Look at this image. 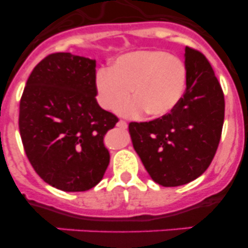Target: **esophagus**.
I'll list each match as a JSON object with an SVG mask.
<instances>
[{"label": "esophagus", "instance_id": "esophagus-1", "mask_svg": "<svg viewBox=\"0 0 248 248\" xmlns=\"http://www.w3.org/2000/svg\"><path fill=\"white\" fill-rule=\"evenodd\" d=\"M117 126H118V128H120V129H126V128H128V124H126L124 120H119V122L117 123Z\"/></svg>", "mask_w": 248, "mask_h": 248}]
</instances>
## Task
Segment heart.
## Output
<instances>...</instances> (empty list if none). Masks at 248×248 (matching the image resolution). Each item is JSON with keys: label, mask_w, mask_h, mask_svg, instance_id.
I'll return each mask as SVG.
<instances>
[{"label": "heart", "mask_w": 248, "mask_h": 248, "mask_svg": "<svg viewBox=\"0 0 248 248\" xmlns=\"http://www.w3.org/2000/svg\"><path fill=\"white\" fill-rule=\"evenodd\" d=\"M185 85L184 62L164 50L123 54L110 69L98 72L95 79L98 100L105 109H113L125 100L131 89L135 98L119 105L118 111L133 118L145 111L154 118L169 114L183 98Z\"/></svg>", "instance_id": "obj_1"}]
</instances>
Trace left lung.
<instances>
[{
    "label": "left lung",
    "instance_id": "left-lung-1",
    "mask_svg": "<svg viewBox=\"0 0 248 248\" xmlns=\"http://www.w3.org/2000/svg\"><path fill=\"white\" fill-rule=\"evenodd\" d=\"M186 91L176 108L161 118L130 123L137 154L156 184L185 185L206 171L222 133L225 98L211 64L201 52L185 48Z\"/></svg>",
    "mask_w": 248,
    "mask_h": 248
}]
</instances>
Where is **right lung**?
I'll return each mask as SVG.
<instances>
[{
	"instance_id": "1",
	"label": "right lung",
	"mask_w": 248,
	"mask_h": 248,
	"mask_svg": "<svg viewBox=\"0 0 248 248\" xmlns=\"http://www.w3.org/2000/svg\"><path fill=\"white\" fill-rule=\"evenodd\" d=\"M95 61L52 53L34 67L19 102V134L34 171L56 189L87 191L109 165L103 139L118 123L99 107Z\"/></svg>"
}]
</instances>
